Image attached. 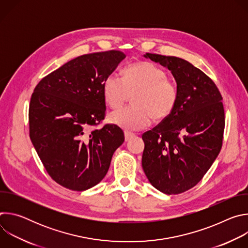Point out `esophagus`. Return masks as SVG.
<instances>
[{
	"label": "esophagus",
	"instance_id": "1",
	"mask_svg": "<svg viewBox=\"0 0 248 248\" xmlns=\"http://www.w3.org/2000/svg\"><path fill=\"white\" fill-rule=\"evenodd\" d=\"M133 136H134V134L131 133V132H128V131H125V132H124V140H125V141L130 140V138L133 137Z\"/></svg>",
	"mask_w": 248,
	"mask_h": 248
}]
</instances>
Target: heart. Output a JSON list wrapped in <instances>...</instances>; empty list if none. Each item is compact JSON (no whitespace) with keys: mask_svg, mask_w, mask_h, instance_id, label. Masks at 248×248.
I'll use <instances>...</instances> for the list:
<instances>
[{"mask_svg":"<svg viewBox=\"0 0 248 248\" xmlns=\"http://www.w3.org/2000/svg\"><path fill=\"white\" fill-rule=\"evenodd\" d=\"M130 94L133 106L112 112L109 121L126 130H139L156 121L168 118L178 102V88L167 78L165 70L149 62H139L124 70V78L110 74L103 82V96L110 107L117 109Z\"/></svg>","mask_w":248,"mask_h":248,"instance_id":"1","label":"heart"}]
</instances>
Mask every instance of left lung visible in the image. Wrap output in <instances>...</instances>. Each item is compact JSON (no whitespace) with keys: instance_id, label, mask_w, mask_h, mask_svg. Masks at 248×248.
I'll return each instance as SVG.
<instances>
[{"instance_id":"8db88e82","label":"left lung","mask_w":248,"mask_h":248,"mask_svg":"<svg viewBox=\"0 0 248 248\" xmlns=\"http://www.w3.org/2000/svg\"><path fill=\"white\" fill-rule=\"evenodd\" d=\"M167 67L176 82L178 102L170 115L142 135V168L150 184L165 194L196 186L218 157L225 112L216 84L189 62L146 53Z\"/></svg>"}]
</instances>
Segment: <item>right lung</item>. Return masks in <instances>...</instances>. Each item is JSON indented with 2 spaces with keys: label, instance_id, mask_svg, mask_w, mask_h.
<instances>
[{
  "label": "right lung",
  "instance_id": "add662e5",
  "mask_svg": "<svg viewBox=\"0 0 248 248\" xmlns=\"http://www.w3.org/2000/svg\"><path fill=\"white\" fill-rule=\"evenodd\" d=\"M125 58L120 51L79 56L41 79L29 105V135L51 178L70 190L98 185L124 141L106 114L103 82Z\"/></svg>",
  "mask_w": 248,
  "mask_h": 248
}]
</instances>
